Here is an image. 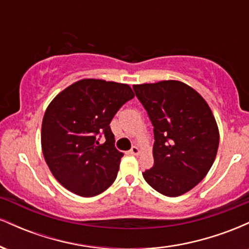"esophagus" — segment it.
I'll list each match as a JSON object with an SVG mask.
<instances>
[{"mask_svg": "<svg viewBox=\"0 0 249 249\" xmlns=\"http://www.w3.org/2000/svg\"><path fill=\"white\" fill-rule=\"evenodd\" d=\"M139 153H141V150H139V148L137 146H133L130 150V154H133V156H138Z\"/></svg>", "mask_w": 249, "mask_h": 249, "instance_id": "obj_1", "label": "esophagus"}]
</instances>
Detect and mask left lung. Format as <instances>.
<instances>
[{"label": "left lung", "instance_id": "left-lung-1", "mask_svg": "<svg viewBox=\"0 0 249 249\" xmlns=\"http://www.w3.org/2000/svg\"><path fill=\"white\" fill-rule=\"evenodd\" d=\"M153 126V167L142 177L166 196L199 184L212 167L219 130L210 107L194 89L179 81L133 85Z\"/></svg>", "mask_w": 249, "mask_h": 249}]
</instances>
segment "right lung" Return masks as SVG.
<instances>
[{"label":"right lung","mask_w":249,"mask_h":249,"mask_svg":"<svg viewBox=\"0 0 249 249\" xmlns=\"http://www.w3.org/2000/svg\"><path fill=\"white\" fill-rule=\"evenodd\" d=\"M133 97L127 84L89 78L73 83L50 103L42 122V151L67 190L95 196L112 185L123 153L115 147L110 123Z\"/></svg>","instance_id":"add662e5"}]
</instances>
